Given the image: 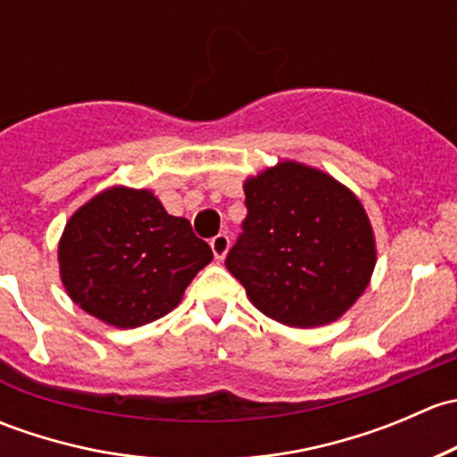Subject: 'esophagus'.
Returning <instances> with one entry per match:
<instances>
[{"label": "esophagus", "mask_w": 457, "mask_h": 457, "mask_svg": "<svg viewBox=\"0 0 457 457\" xmlns=\"http://www.w3.org/2000/svg\"><path fill=\"white\" fill-rule=\"evenodd\" d=\"M210 247H212V252H214L216 261H223V258L228 256V250H229V237L228 234H219V237L212 238Z\"/></svg>", "instance_id": "esophagus-1"}]
</instances>
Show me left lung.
<instances>
[{"label": "left lung", "mask_w": 457, "mask_h": 457, "mask_svg": "<svg viewBox=\"0 0 457 457\" xmlns=\"http://www.w3.org/2000/svg\"><path fill=\"white\" fill-rule=\"evenodd\" d=\"M247 219L225 265L271 320L329 325L362 296L376 237L361 199L331 174L278 161L245 179Z\"/></svg>", "instance_id": "obj_1"}]
</instances>
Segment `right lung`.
Listing matches in <instances>:
<instances>
[{
    "instance_id": "1",
    "label": "right lung",
    "mask_w": 457,
    "mask_h": 457,
    "mask_svg": "<svg viewBox=\"0 0 457 457\" xmlns=\"http://www.w3.org/2000/svg\"><path fill=\"white\" fill-rule=\"evenodd\" d=\"M57 258L75 305L105 325L135 329L183 301L212 250L152 190L112 186L68 219Z\"/></svg>"
}]
</instances>
